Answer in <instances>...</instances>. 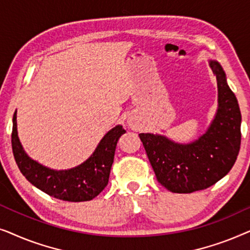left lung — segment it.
<instances>
[{"instance_id":"left-lung-1","label":"left lung","mask_w":250,"mask_h":250,"mask_svg":"<svg viewBox=\"0 0 250 250\" xmlns=\"http://www.w3.org/2000/svg\"><path fill=\"white\" fill-rule=\"evenodd\" d=\"M217 81V110L207 131L189 143L165 135L141 133L140 139L158 182L175 193H191L213 186L230 172L241 142V114L223 68L208 60Z\"/></svg>"}]
</instances>
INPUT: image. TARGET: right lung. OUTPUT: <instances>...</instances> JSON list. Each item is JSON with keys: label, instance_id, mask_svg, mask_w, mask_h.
Instances as JSON below:
<instances>
[{"label": "right lung", "instance_id": "1", "mask_svg": "<svg viewBox=\"0 0 250 250\" xmlns=\"http://www.w3.org/2000/svg\"><path fill=\"white\" fill-rule=\"evenodd\" d=\"M12 151L22 175L43 192L64 201H88L107 187L116 146L126 132L122 125H116L99 142L93 153L76 167L53 169L40 164L27 155L21 146L17 128V110L12 119Z\"/></svg>", "mask_w": 250, "mask_h": 250}]
</instances>
